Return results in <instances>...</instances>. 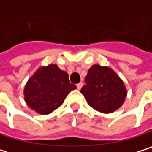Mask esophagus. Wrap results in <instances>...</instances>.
Returning a JSON list of instances; mask_svg holds the SVG:
<instances>
[{
    "label": "esophagus",
    "instance_id": "esophagus-1",
    "mask_svg": "<svg viewBox=\"0 0 152 152\" xmlns=\"http://www.w3.org/2000/svg\"><path fill=\"white\" fill-rule=\"evenodd\" d=\"M82 86H83L82 82H80V83H78V84H77V88H78V89L80 90V88H82Z\"/></svg>",
    "mask_w": 152,
    "mask_h": 152
}]
</instances>
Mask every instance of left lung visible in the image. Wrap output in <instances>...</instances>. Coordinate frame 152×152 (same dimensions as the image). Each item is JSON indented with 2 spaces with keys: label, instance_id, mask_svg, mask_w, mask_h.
I'll use <instances>...</instances> for the list:
<instances>
[{
  "label": "left lung",
  "instance_id": "left-lung-1",
  "mask_svg": "<svg viewBox=\"0 0 152 152\" xmlns=\"http://www.w3.org/2000/svg\"><path fill=\"white\" fill-rule=\"evenodd\" d=\"M80 92L88 104L100 113L110 114L120 108L127 96L124 82L108 66L94 64L85 78Z\"/></svg>",
  "mask_w": 152,
  "mask_h": 152
}]
</instances>
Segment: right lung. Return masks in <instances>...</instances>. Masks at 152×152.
Segmentation results:
<instances>
[{"instance_id": "obj_1", "label": "right lung", "mask_w": 152, "mask_h": 152, "mask_svg": "<svg viewBox=\"0 0 152 152\" xmlns=\"http://www.w3.org/2000/svg\"><path fill=\"white\" fill-rule=\"evenodd\" d=\"M77 87L69 75L51 64L39 67L27 81L23 94L28 107L39 115H48L58 108L67 95Z\"/></svg>"}]
</instances>
